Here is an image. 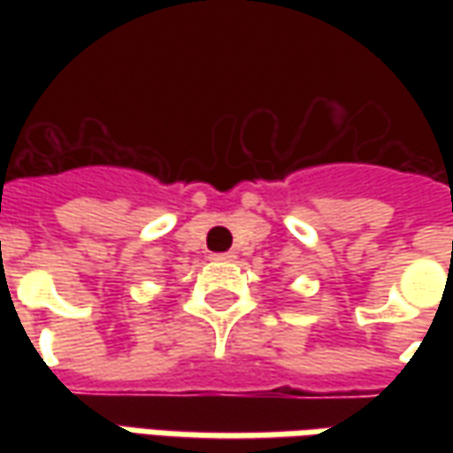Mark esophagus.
Segmentation results:
<instances>
[{"instance_id": "34e87169", "label": "esophagus", "mask_w": 453, "mask_h": 453, "mask_svg": "<svg viewBox=\"0 0 453 453\" xmlns=\"http://www.w3.org/2000/svg\"><path fill=\"white\" fill-rule=\"evenodd\" d=\"M213 262H233L235 259V252H216V255H211Z\"/></svg>"}]
</instances>
